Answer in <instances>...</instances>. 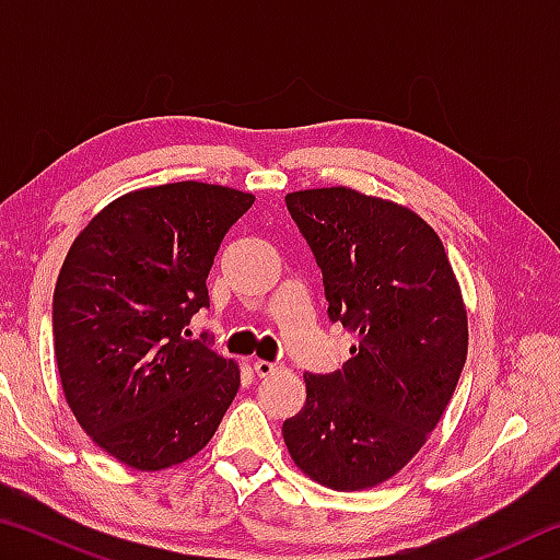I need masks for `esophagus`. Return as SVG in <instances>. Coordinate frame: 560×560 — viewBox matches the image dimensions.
I'll list each match as a JSON object with an SVG mask.
<instances>
[{
  "mask_svg": "<svg viewBox=\"0 0 560 560\" xmlns=\"http://www.w3.org/2000/svg\"><path fill=\"white\" fill-rule=\"evenodd\" d=\"M281 368H283L281 363H271V360H261V358L254 360V373H257L259 377H269L273 373H279Z\"/></svg>",
  "mask_w": 560,
  "mask_h": 560,
  "instance_id": "1",
  "label": "esophagus"
}]
</instances>
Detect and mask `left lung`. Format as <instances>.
I'll return each mask as SVG.
<instances>
[{"label": "left lung", "mask_w": 560, "mask_h": 560, "mask_svg": "<svg viewBox=\"0 0 560 560\" xmlns=\"http://www.w3.org/2000/svg\"><path fill=\"white\" fill-rule=\"evenodd\" d=\"M324 271L330 320L358 343L343 371L303 373L306 402L283 442L308 479L363 491L393 479L438 428L467 360L459 281L438 232L353 187L287 195Z\"/></svg>", "instance_id": "1"}]
</instances>
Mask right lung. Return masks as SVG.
Segmentation results:
<instances>
[{
    "mask_svg": "<svg viewBox=\"0 0 560 560\" xmlns=\"http://www.w3.org/2000/svg\"><path fill=\"white\" fill-rule=\"evenodd\" d=\"M252 192L170 183L132 189L75 236L54 291V353L83 432L138 471L192 459L240 390V363L189 340L207 273Z\"/></svg>",
    "mask_w": 560,
    "mask_h": 560,
    "instance_id": "right-lung-1",
    "label": "right lung"
}]
</instances>
